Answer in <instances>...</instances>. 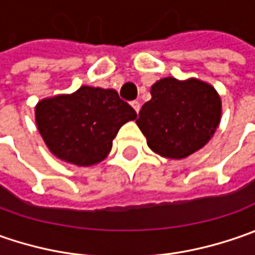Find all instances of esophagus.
<instances>
[{"label": "esophagus", "mask_w": 255, "mask_h": 255, "mask_svg": "<svg viewBox=\"0 0 255 255\" xmlns=\"http://www.w3.org/2000/svg\"><path fill=\"white\" fill-rule=\"evenodd\" d=\"M130 105H132V106H133V109L136 111V113L140 111V102H139V101H133V102L130 103Z\"/></svg>", "instance_id": "esophagus-1"}]
</instances>
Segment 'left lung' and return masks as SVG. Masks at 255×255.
Segmentation results:
<instances>
[{"instance_id":"left-lung-1","label":"left lung","mask_w":255,"mask_h":255,"mask_svg":"<svg viewBox=\"0 0 255 255\" xmlns=\"http://www.w3.org/2000/svg\"><path fill=\"white\" fill-rule=\"evenodd\" d=\"M136 123L149 147L169 159H183L201 149L214 134L221 116L220 96L197 79L163 78Z\"/></svg>"}]
</instances>
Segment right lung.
Segmentation results:
<instances>
[{"label":"right lung","mask_w":255,"mask_h":255,"mask_svg":"<svg viewBox=\"0 0 255 255\" xmlns=\"http://www.w3.org/2000/svg\"><path fill=\"white\" fill-rule=\"evenodd\" d=\"M35 119L56 157L76 166H92L108 156L119 129L136 119V112L113 89L82 86L72 95L41 101Z\"/></svg>","instance_id":"obj_1"}]
</instances>
